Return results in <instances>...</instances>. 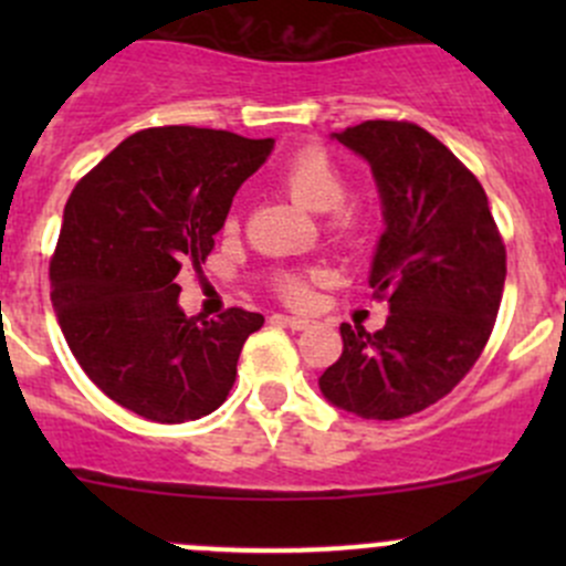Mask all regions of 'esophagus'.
<instances>
[{
    "instance_id": "1",
    "label": "esophagus",
    "mask_w": 566,
    "mask_h": 566,
    "mask_svg": "<svg viewBox=\"0 0 566 566\" xmlns=\"http://www.w3.org/2000/svg\"><path fill=\"white\" fill-rule=\"evenodd\" d=\"M284 323H287L293 331H306L312 325V319L310 317H284Z\"/></svg>"
}]
</instances>
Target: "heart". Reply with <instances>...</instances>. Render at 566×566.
<instances>
[{"mask_svg":"<svg viewBox=\"0 0 566 566\" xmlns=\"http://www.w3.org/2000/svg\"><path fill=\"white\" fill-rule=\"evenodd\" d=\"M273 180L290 193L298 205L328 213V232L336 238H350L364 230V210L347 205V177L339 164L317 145H306L295 150L287 161H282L273 172ZM279 293L290 304H306L312 295L310 273H282L279 276Z\"/></svg>","mask_w":566,"mask_h":566,"instance_id":"heart-1","label":"heart"}]
</instances>
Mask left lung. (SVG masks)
I'll use <instances>...</instances> for the list:
<instances>
[{"label": "left lung", "instance_id": "8db88e82", "mask_svg": "<svg viewBox=\"0 0 566 566\" xmlns=\"http://www.w3.org/2000/svg\"><path fill=\"white\" fill-rule=\"evenodd\" d=\"M334 136L378 180L386 232L369 287L391 315L375 334L339 325L345 350L319 375V391L361 419H405L447 397L482 356L504 295L506 247L482 182L430 130L367 119Z\"/></svg>", "mask_w": 566, "mask_h": 566}]
</instances>
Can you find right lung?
<instances>
[{"label": "right lung", "instance_id": "obj_1", "mask_svg": "<svg viewBox=\"0 0 566 566\" xmlns=\"http://www.w3.org/2000/svg\"><path fill=\"white\" fill-rule=\"evenodd\" d=\"M273 139L164 125L128 136L73 188L51 254V304L87 378L161 424L219 408L238 356L265 317L241 306L216 319L177 306L180 268L205 262L235 191Z\"/></svg>", "mask_w": 566, "mask_h": 566}]
</instances>
